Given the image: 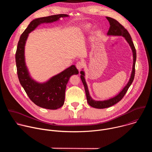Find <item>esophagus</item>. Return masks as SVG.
<instances>
[{
  "label": "esophagus",
  "instance_id": "esophagus-1",
  "mask_svg": "<svg viewBox=\"0 0 152 152\" xmlns=\"http://www.w3.org/2000/svg\"><path fill=\"white\" fill-rule=\"evenodd\" d=\"M76 66L79 70H80V69L83 67V63L82 61H78L76 64Z\"/></svg>",
  "mask_w": 152,
  "mask_h": 152
}]
</instances>
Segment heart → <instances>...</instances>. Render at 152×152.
Instances as JSON below:
<instances>
[{"mask_svg": "<svg viewBox=\"0 0 152 152\" xmlns=\"http://www.w3.org/2000/svg\"><path fill=\"white\" fill-rule=\"evenodd\" d=\"M90 26H85L83 29H84V30H85V31H87V30L90 28Z\"/></svg>", "mask_w": 152, "mask_h": 152, "instance_id": "obj_1", "label": "heart"}]
</instances>
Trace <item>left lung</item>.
<instances>
[{
    "label": "left lung",
    "instance_id": "8db88e82",
    "mask_svg": "<svg viewBox=\"0 0 152 152\" xmlns=\"http://www.w3.org/2000/svg\"><path fill=\"white\" fill-rule=\"evenodd\" d=\"M108 21L110 22V29L107 32V35H113V36H122L127 41V42L129 43V45L131 47L132 53H133V67H132V71L131 73V77H130V79L127 83V85L123 88V89L120 92L119 94H118L117 96L115 97L111 98L110 99L105 100H102V101H97L95 100H93L91 97L90 95L89 91L88 89V86L87 84L86 83L85 79V73L83 71L80 72V78L82 80V82L83 84L84 88H85V91L86 93V99H87L88 103L92 107L97 108V109H103V108H106V107H109L110 106H112L120 102L125 94L126 93L127 91L128 90L129 86H131L132 84L134 77H135V62H136V59H137V53H136V50L134 46V42L132 40V38L130 35L128 31L124 28L123 26H122L118 21L116 20L109 17H106Z\"/></svg>",
    "mask_w": 152,
    "mask_h": 152
}]
</instances>
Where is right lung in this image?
Listing matches in <instances>:
<instances>
[{"mask_svg":"<svg viewBox=\"0 0 152 152\" xmlns=\"http://www.w3.org/2000/svg\"><path fill=\"white\" fill-rule=\"evenodd\" d=\"M69 17L67 14H57L41 17L32 20L28 28L21 35L15 53L17 75L21 85L23 86L29 99L37 106L48 110H57L62 106L65 100L66 85L70 77L77 75L79 72L75 65L53 76L44 83H38L30 76L26 66L25 46L29 34L39 25L52 23L61 17Z\"/></svg>","mask_w":152,"mask_h":152,"instance_id":"add662e5","label":"right lung"}]
</instances>
